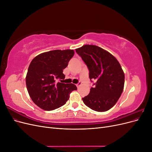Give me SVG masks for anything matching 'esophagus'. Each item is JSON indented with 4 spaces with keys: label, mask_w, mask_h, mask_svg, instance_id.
Wrapping results in <instances>:
<instances>
[{
    "label": "esophagus",
    "mask_w": 152,
    "mask_h": 152,
    "mask_svg": "<svg viewBox=\"0 0 152 152\" xmlns=\"http://www.w3.org/2000/svg\"><path fill=\"white\" fill-rule=\"evenodd\" d=\"M81 84H81V82H79V83L76 84V86H77V87H79V86H81Z\"/></svg>",
    "instance_id": "34e87169"
}]
</instances>
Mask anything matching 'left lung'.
Here are the masks:
<instances>
[{"instance_id": "obj_1", "label": "left lung", "mask_w": 152, "mask_h": 152, "mask_svg": "<svg viewBox=\"0 0 152 152\" xmlns=\"http://www.w3.org/2000/svg\"><path fill=\"white\" fill-rule=\"evenodd\" d=\"M75 50L89 69L91 81H95L82 101L94 111H108L116 104L124 89L125 76L120 63L112 54L94 45H84Z\"/></svg>"}]
</instances>
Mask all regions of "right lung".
<instances>
[{
	"label": "right lung",
	"instance_id": "add662e5",
	"mask_svg": "<svg viewBox=\"0 0 152 152\" xmlns=\"http://www.w3.org/2000/svg\"><path fill=\"white\" fill-rule=\"evenodd\" d=\"M74 55V50H54L39 54L30 64L26 77L27 90L39 107L50 111L61 107L68 100L75 85L62 83L63 69Z\"/></svg>",
	"mask_w": 152,
	"mask_h": 152
}]
</instances>
